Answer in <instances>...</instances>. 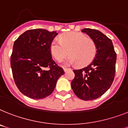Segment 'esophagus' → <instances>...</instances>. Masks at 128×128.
Masks as SVG:
<instances>
[{
	"instance_id": "esophagus-1",
	"label": "esophagus",
	"mask_w": 128,
	"mask_h": 128,
	"mask_svg": "<svg viewBox=\"0 0 128 128\" xmlns=\"http://www.w3.org/2000/svg\"><path fill=\"white\" fill-rule=\"evenodd\" d=\"M70 70V68H64V71L65 72H66V71H68V70Z\"/></svg>"
}]
</instances>
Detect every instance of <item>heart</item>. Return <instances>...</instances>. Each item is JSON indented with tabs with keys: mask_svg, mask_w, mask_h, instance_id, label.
I'll return each instance as SVG.
<instances>
[{
	"mask_svg": "<svg viewBox=\"0 0 128 128\" xmlns=\"http://www.w3.org/2000/svg\"><path fill=\"white\" fill-rule=\"evenodd\" d=\"M50 53L55 60L61 62L68 54L67 64L85 66L92 63L97 53L94 40L79 32H66L60 36V41L54 40L50 44Z\"/></svg>",
	"mask_w": 128,
	"mask_h": 128,
	"instance_id": "obj_1",
	"label": "heart"
}]
</instances>
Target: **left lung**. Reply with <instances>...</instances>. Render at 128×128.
Wrapping results in <instances>:
<instances>
[{
	"label": "left lung",
	"mask_w": 128,
	"mask_h": 128,
	"mask_svg": "<svg viewBox=\"0 0 128 128\" xmlns=\"http://www.w3.org/2000/svg\"><path fill=\"white\" fill-rule=\"evenodd\" d=\"M82 31L94 40L97 54L90 65L73 70L75 76L71 82V87L78 98L90 101L101 97L112 84L116 54L111 40L101 31L89 28H84Z\"/></svg>",
	"instance_id": "8db88e82"
}]
</instances>
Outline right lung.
<instances>
[{
  "instance_id": "obj_1",
  "label": "right lung",
  "mask_w": 128,
  "mask_h": 128,
  "mask_svg": "<svg viewBox=\"0 0 128 128\" xmlns=\"http://www.w3.org/2000/svg\"><path fill=\"white\" fill-rule=\"evenodd\" d=\"M58 34L42 28L30 29L14 42L10 58L14 80L19 90L31 99L49 96L64 74L63 68L53 61L50 50Z\"/></svg>"
}]
</instances>
